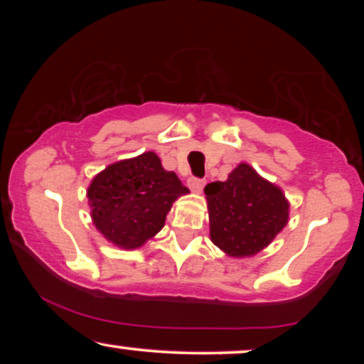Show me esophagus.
I'll list each match as a JSON object with an SVG mask.
<instances>
[{
    "label": "esophagus",
    "mask_w": 364,
    "mask_h": 364,
    "mask_svg": "<svg viewBox=\"0 0 364 364\" xmlns=\"http://www.w3.org/2000/svg\"><path fill=\"white\" fill-rule=\"evenodd\" d=\"M187 186L191 187V191L193 192H202L203 186H205V181H202V178H196V177H191L187 181Z\"/></svg>",
    "instance_id": "esophagus-1"
}]
</instances>
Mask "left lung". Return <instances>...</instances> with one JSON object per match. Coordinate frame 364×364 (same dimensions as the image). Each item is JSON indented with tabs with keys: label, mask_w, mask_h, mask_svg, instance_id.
<instances>
[{
	"label": "left lung",
	"mask_w": 364,
	"mask_h": 364,
	"mask_svg": "<svg viewBox=\"0 0 364 364\" xmlns=\"http://www.w3.org/2000/svg\"><path fill=\"white\" fill-rule=\"evenodd\" d=\"M210 240L228 257L247 258L267 248L290 218V202L275 183L242 162L225 182L203 188Z\"/></svg>",
	"instance_id": "8db88e82"
}]
</instances>
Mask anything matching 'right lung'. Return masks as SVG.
I'll return each instance as SVG.
<instances>
[{"mask_svg": "<svg viewBox=\"0 0 364 364\" xmlns=\"http://www.w3.org/2000/svg\"><path fill=\"white\" fill-rule=\"evenodd\" d=\"M187 193L176 172L147 151L96 173L86 196L99 233L122 250H136L162 230L172 203Z\"/></svg>", "mask_w": 364, "mask_h": 364, "instance_id": "obj_1", "label": "right lung"}]
</instances>
